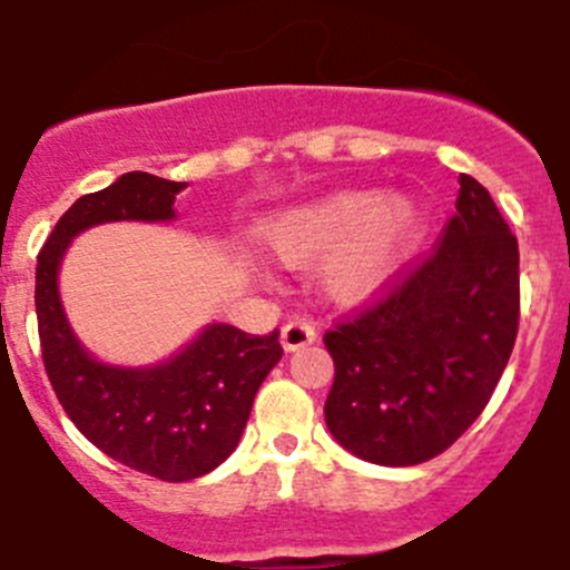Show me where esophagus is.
Listing matches in <instances>:
<instances>
[{
	"instance_id": "esophagus-1",
	"label": "esophagus",
	"mask_w": 570,
	"mask_h": 570,
	"mask_svg": "<svg viewBox=\"0 0 570 570\" xmlns=\"http://www.w3.org/2000/svg\"><path fill=\"white\" fill-rule=\"evenodd\" d=\"M314 340H317V331L308 323H303V320H292V323H286L281 328V345H284L286 353L301 351V347L312 345Z\"/></svg>"
}]
</instances>
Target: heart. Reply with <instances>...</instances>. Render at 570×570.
<instances>
[{
    "label": "heart",
    "mask_w": 570,
    "mask_h": 570,
    "mask_svg": "<svg viewBox=\"0 0 570 570\" xmlns=\"http://www.w3.org/2000/svg\"><path fill=\"white\" fill-rule=\"evenodd\" d=\"M425 230V208L403 191L336 189L286 206L253 228L258 250L286 269L314 262V286L336 306L386 289Z\"/></svg>",
    "instance_id": "obj_1"
}]
</instances>
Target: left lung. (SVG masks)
Segmentation results:
<instances>
[{"label": "left lung", "instance_id": "obj_1", "mask_svg": "<svg viewBox=\"0 0 570 570\" xmlns=\"http://www.w3.org/2000/svg\"><path fill=\"white\" fill-rule=\"evenodd\" d=\"M518 239L490 191L460 175L438 250L351 323L325 334V423L373 465H420L482 414L518 334Z\"/></svg>", "mask_w": 570, "mask_h": 570}]
</instances>
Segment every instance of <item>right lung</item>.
<instances>
[{"mask_svg": "<svg viewBox=\"0 0 570 570\" xmlns=\"http://www.w3.org/2000/svg\"><path fill=\"white\" fill-rule=\"evenodd\" d=\"M178 180L127 173L80 197L38 253L36 314L43 367L60 406L88 443L164 482H189L223 465L239 445L253 397L281 358L278 331L253 336L208 323L173 356L110 364L94 356L66 317L60 264L71 239L105 223H173Z\"/></svg>", "mask_w": 570, "mask_h": 570, "instance_id": "add662e5", "label": "right lung"}]
</instances>
